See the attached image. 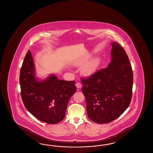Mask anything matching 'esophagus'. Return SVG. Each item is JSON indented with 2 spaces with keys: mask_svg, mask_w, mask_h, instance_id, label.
Returning <instances> with one entry per match:
<instances>
[{
  "mask_svg": "<svg viewBox=\"0 0 153 153\" xmlns=\"http://www.w3.org/2000/svg\"><path fill=\"white\" fill-rule=\"evenodd\" d=\"M76 87L78 88V89H79V88H81V86H82V85H81V83H79V82H77V83H76Z\"/></svg>",
  "mask_w": 153,
  "mask_h": 153,
  "instance_id": "1",
  "label": "esophagus"
}]
</instances>
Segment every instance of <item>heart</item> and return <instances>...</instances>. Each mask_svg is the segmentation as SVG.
Instances as JSON below:
<instances>
[{
	"label": "heart",
	"instance_id": "1",
	"mask_svg": "<svg viewBox=\"0 0 153 153\" xmlns=\"http://www.w3.org/2000/svg\"><path fill=\"white\" fill-rule=\"evenodd\" d=\"M89 55H85L77 58L74 60V66L79 67L83 65L81 69V72L86 77H90L94 75L100 65V59L95 57L90 59Z\"/></svg>",
	"mask_w": 153,
	"mask_h": 153
}]
</instances>
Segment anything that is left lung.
Returning <instances> with one entry per match:
<instances>
[{
  "label": "left lung",
  "instance_id": "1",
  "mask_svg": "<svg viewBox=\"0 0 153 153\" xmlns=\"http://www.w3.org/2000/svg\"><path fill=\"white\" fill-rule=\"evenodd\" d=\"M111 45L108 67L81 79L88 116L98 124L115 120L126 111L132 99L133 76L129 58L117 42Z\"/></svg>",
  "mask_w": 153,
  "mask_h": 153
}]
</instances>
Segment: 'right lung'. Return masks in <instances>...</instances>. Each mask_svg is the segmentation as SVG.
<instances>
[{
    "instance_id": "add662e5",
    "label": "right lung",
    "mask_w": 153,
    "mask_h": 153,
    "mask_svg": "<svg viewBox=\"0 0 153 153\" xmlns=\"http://www.w3.org/2000/svg\"><path fill=\"white\" fill-rule=\"evenodd\" d=\"M20 84L27 110L38 120L51 124L63 119L69 100L76 91L74 81L58 79L54 74L41 81L36 78L30 50L22 64Z\"/></svg>"
}]
</instances>
